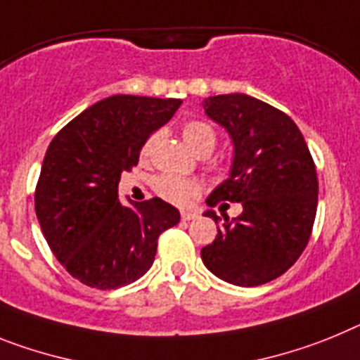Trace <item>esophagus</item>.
<instances>
[{"instance_id": "esophagus-1", "label": "esophagus", "mask_w": 360, "mask_h": 360, "mask_svg": "<svg viewBox=\"0 0 360 360\" xmlns=\"http://www.w3.org/2000/svg\"><path fill=\"white\" fill-rule=\"evenodd\" d=\"M195 217H198V214H193V212H181V219L183 221H192Z\"/></svg>"}]
</instances>
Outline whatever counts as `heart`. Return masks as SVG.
<instances>
[{
	"label": "heart",
	"instance_id": "b5f03b06",
	"mask_svg": "<svg viewBox=\"0 0 360 360\" xmlns=\"http://www.w3.org/2000/svg\"><path fill=\"white\" fill-rule=\"evenodd\" d=\"M183 139L195 154H202V152L210 154L215 145H217V134L212 128V124L202 120L186 121L183 124ZM154 141L155 136L148 137V141L145 143V148H143V154H148L150 146L154 145ZM155 192L165 201L174 202V205H186L190 199L195 198L201 192V186H199L198 181L165 174V176H159L155 179Z\"/></svg>",
	"mask_w": 360,
	"mask_h": 360
}]
</instances>
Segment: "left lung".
I'll return each instance as SVG.
<instances>
[{"label":"left lung","instance_id":"1","mask_svg":"<svg viewBox=\"0 0 360 360\" xmlns=\"http://www.w3.org/2000/svg\"><path fill=\"white\" fill-rule=\"evenodd\" d=\"M202 108L226 128L236 150L230 177L206 202H240L243 212L224 217L201 259L236 286L270 283L293 266L310 240L319 193L314 158L297 124L268 103L226 94L205 99ZM206 215L219 223L215 212Z\"/></svg>","mask_w":360,"mask_h":360}]
</instances>
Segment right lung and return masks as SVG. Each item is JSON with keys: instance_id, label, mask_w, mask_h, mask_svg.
<instances>
[{"instance_id": "1", "label": "right lung", "mask_w": 360, "mask_h": 360, "mask_svg": "<svg viewBox=\"0 0 360 360\" xmlns=\"http://www.w3.org/2000/svg\"><path fill=\"white\" fill-rule=\"evenodd\" d=\"M181 103L112 96L81 112L49 145L34 195L37 221L61 266L90 288L115 290L143 277L159 236L179 223L177 208L159 198L123 206L117 184Z\"/></svg>"}]
</instances>
